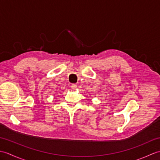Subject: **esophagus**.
<instances>
[{"instance_id":"esophagus-1","label":"esophagus","mask_w":160,"mask_h":160,"mask_svg":"<svg viewBox=\"0 0 160 160\" xmlns=\"http://www.w3.org/2000/svg\"><path fill=\"white\" fill-rule=\"evenodd\" d=\"M71 89H73V90H76V89H77V85L76 84H72L71 85Z\"/></svg>"}]
</instances>
